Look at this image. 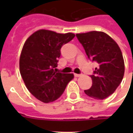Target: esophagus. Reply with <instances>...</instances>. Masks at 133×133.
Wrapping results in <instances>:
<instances>
[{
  "instance_id": "34e87169",
  "label": "esophagus",
  "mask_w": 133,
  "mask_h": 133,
  "mask_svg": "<svg viewBox=\"0 0 133 133\" xmlns=\"http://www.w3.org/2000/svg\"><path fill=\"white\" fill-rule=\"evenodd\" d=\"M74 75H75V77H81V74H77V73H75V74H74Z\"/></svg>"
}]
</instances>
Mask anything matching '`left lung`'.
<instances>
[{
	"label": "left lung",
	"instance_id": "8db88e82",
	"mask_svg": "<svg viewBox=\"0 0 133 133\" xmlns=\"http://www.w3.org/2000/svg\"><path fill=\"white\" fill-rule=\"evenodd\" d=\"M90 60L98 63L90 75L91 88L84 90L90 98L103 100L119 86L125 72L123 54L116 42L101 31L76 34Z\"/></svg>",
	"mask_w": 133,
	"mask_h": 133
}]
</instances>
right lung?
I'll return each mask as SVG.
<instances>
[{"mask_svg":"<svg viewBox=\"0 0 133 133\" xmlns=\"http://www.w3.org/2000/svg\"><path fill=\"white\" fill-rule=\"evenodd\" d=\"M75 34L39 30L25 42L20 57V72L32 95L48 103L59 98L74 78L72 73H61L58 66L61 49L72 41Z\"/></svg>","mask_w":133,"mask_h":133,"instance_id":"add662e5","label":"right lung"}]
</instances>
